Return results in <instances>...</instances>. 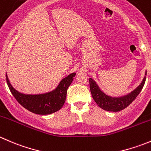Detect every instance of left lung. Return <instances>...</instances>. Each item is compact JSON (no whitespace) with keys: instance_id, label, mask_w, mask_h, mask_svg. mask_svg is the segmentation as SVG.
Returning a JSON list of instances; mask_svg holds the SVG:
<instances>
[{"instance_id":"1","label":"left lung","mask_w":151,"mask_h":151,"mask_svg":"<svg viewBox=\"0 0 151 151\" xmlns=\"http://www.w3.org/2000/svg\"><path fill=\"white\" fill-rule=\"evenodd\" d=\"M147 71H145V75ZM146 77L145 76L140 85L127 95L120 97H112L101 91L99 85L93 79H89L90 90L93 99L99 107L109 112H118L127 107L137 98L144 86Z\"/></svg>"}]
</instances>
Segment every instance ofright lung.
I'll return each mask as SVG.
<instances>
[{"label":"right lung","mask_w":151,"mask_h":151,"mask_svg":"<svg viewBox=\"0 0 151 151\" xmlns=\"http://www.w3.org/2000/svg\"><path fill=\"white\" fill-rule=\"evenodd\" d=\"M76 73L63 78L57 88L50 92L42 94H24L19 93L11 85L6 76V83L12 95L24 108L38 115H49L61 109L66 98L67 89L72 83Z\"/></svg>","instance_id":"add662e5"}]
</instances>
